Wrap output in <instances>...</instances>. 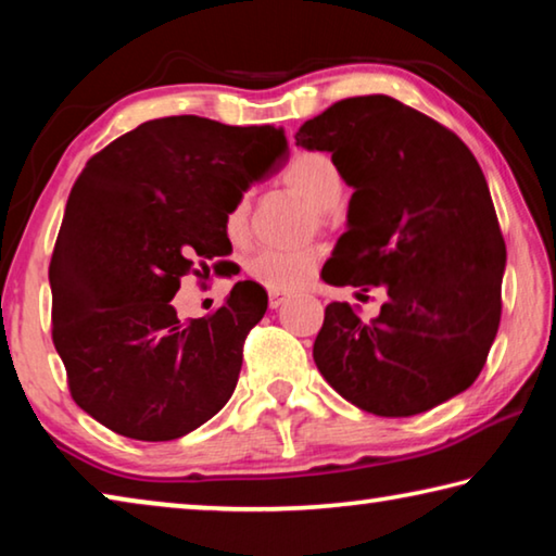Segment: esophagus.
Masks as SVG:
<instances>
[{"label": "esophagus", "instance_id": "obj_1", "mask_svg": "<svg viewBox=\"0 0 556 556\" xmlns=\"http://www.w3.org/2000/svg\"><path fill=\"white\" fill-rule=\"evenodd\" d=\"M287 301V294L281 291H269V308H279Z\"/></svg>", "mask_w": 556, "mask_h": 556}]
</instances>
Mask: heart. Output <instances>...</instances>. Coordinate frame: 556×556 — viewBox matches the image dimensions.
<instances>
[{
	"instance_id": "b5f03b06",
	"label": "heart",
	"mask_w": 556,
	"mask_h": 556,
	"mask_svg": "<svg viewBox=\"0 0 556 556\" xmlns=\"http://www.w3.org/2000/svg\"><path fill=\"white\" fill-rule=\"evenodd\" d=\"M285 184L296 191L314 211L326 213L341 201L343 176L333 159L324 152H301L285 168ZM228 240L240 244L250 232V205L248 199L232 203L223 220ZM321 267V252L314 248L304 250H275L265 248L248 257L244 269L252 281L269 291H294L308 285Z\"/></svg>"
}]
</instances>
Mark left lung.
<instances>
[{
	"label": "left lung",
	"mask_w": 556,
	"mask_h": 556,
	"mask_svg": "<svg viewBox=\"0 0 556 556\" xmlns=\"http://www.w3.org/2000/svg\"><path fill=\"white\" fill-rule=\"evenodd\" d=\"M353 188L348 230L321 277L382 287L363 321L326 306L314 361L326 382L378 417H412L468 390L501 324L505 242L485 176L460 139L390 96L336 102L296 131Z\"/></svg>",
	"instance_id": "8db88e82"
}]
</instances>
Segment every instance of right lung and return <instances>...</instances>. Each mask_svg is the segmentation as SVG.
I'll return each instance as SVG.
<instances>
[{
    "label": "right lung",
    "instance_id": "add662e5",
    "mask_svg": "<svg viewBox=\"0 0 556 556\" xmlns=\"http://www.w3.org/2000/svg\"><path fill=\"white\" fill-rule=\"evenodd\" d=\"M287 152L281 127L178 115L144 122L83 168L49 267L53 345L75 404L102 427L172 441L230 400L265 289L238 281L193 321H178L172 299L188 271L230 255L225 213Z\"/></svg>",
    "mask_w": 556,
    "mask_h": 556
}]
</instances>
